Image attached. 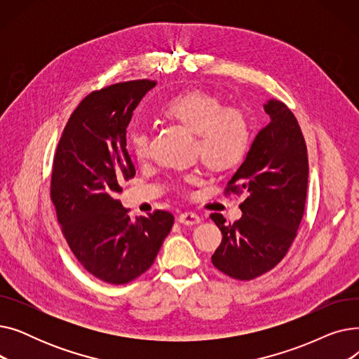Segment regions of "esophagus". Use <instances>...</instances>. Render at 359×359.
Segmentation results:
<instances>
[{
  "label": "esophagus",
  "mask_w": 359,
  "mask_h": 359,
  "mask_svg": "<svg viewBox=\"0 0 359 359\" xmlns=\"http://www.w3.org/2000/svg\"><path fill=\"white\" fill-rule=\"evenodd\" d=\"M177 221L183 225H196L201 222V218H199V215H196L194 212H183L179 215Z\"/></svg>",
  "instance_id": "obj_1"
}]
</instances>
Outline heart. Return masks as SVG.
<instances>
[{
    "label": "heart",
    "mask_w": 359,
    "mask_h": 359,
    "mask_svg": "<svg viewBox=\"0 0 359 359\" xmlns=\"http://www.w3.org/2000/svg\"><path fill=\"white\" fill-rule=\"evenodd\" d=\"M161 113L192 134L205 163L219 170L231 168L243 161L252 144V130L244 113L205 91L192 90L176 94L161 107ZM147 130L137 128L129 134V147L135 158L148 156Z\"/></svg>",
    "instance_id": "1"
}]
</instances>
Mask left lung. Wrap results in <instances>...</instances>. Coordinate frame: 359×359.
<instances>
[{"mask_svg": "<svg viewBox=\"0 0 359 359\" xmlns=\"http://www.w3.org/2000/svg\"><path fill=\"white\" fill-rule=\"evenodd\" d=\"M263 109L271 121L257 132L229 182V191L246 195L240 205L243 215L234 224H225L221 214L211 215L222 233L212 265L240 280L266 273L284 259L307 196V147L295 116L273 99Z\"/></svg>", "mask_w": 359, "mask_h": 359, "instance_id": "obj_1", "label": "left lung"}]
</instances>
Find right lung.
I'll use <instances>...</instances> for the list:
<instances>
[{
  "label": "right lung",
  "instance_id": "add662e5",
  "mask_svg": "<svg viewBox=\"0 0 359 359\" xmlns=\"http://www.w3.org/2000/svg\"><path fill=\"white\" fill-rule=\"evenodd\" d=\"M157 81L106 87L74 110L53 158L50 196L74 256L96 278L126 284L153 265L175 217L156 211L130 219L116 194L135 176L126 149L134 110Z\"/></svg>",
  "mask_w": 359,
  "mask_h": 359
}]
</instances>
